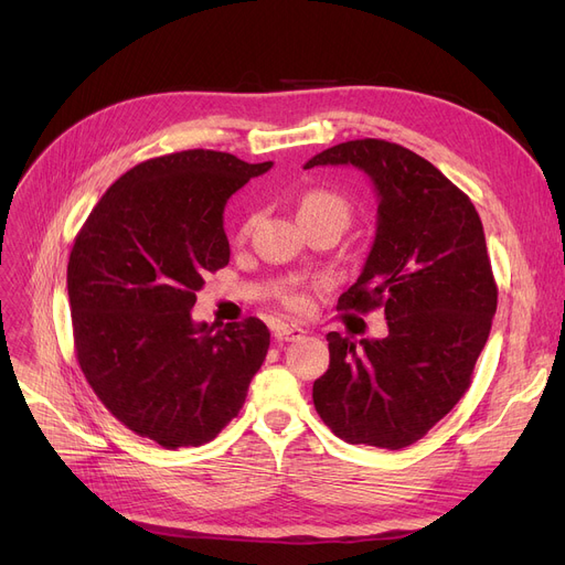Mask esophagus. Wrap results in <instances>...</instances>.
I'll list each match as a JSON object with an SVG mask.
<instances>
[{"label": "esophagus", "mask_w": 565, "mask_h": 565, "mask_svg": "<svg viewBox=\"0 0 565 565\" xmlns=\"http://www.w3.org/2000/svg\"><path fill=\"white\" fill-rule=\"evenodd\" d=\"M307 332L302 328H295V324H281V328L275 332V339L279 343H286V341H300Z\"/></svg>", "instance_id": "1"}]
</instances>
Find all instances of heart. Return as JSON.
Listing matches in <instances>:
<instances>
[{"label": "heart", "mask_w": 565, "mask_h": 565, "mask_svg": "<svg viewBox=\"0 0 565 565\" xmlns=\"http://www.w3.org/2000/svg\"><path fill=\"white\" fill-rule=\"evenodd\" d=\"M305 215H341L348 220V205L343 199H339L337 194L332 192H322V190H316V192H309L302 203H300V217ZM252 228V222H245L241 226V233H237V237H247ZM281 302L295 311V313H307L309 307H311V300L309 295L305 290H288L281 295Z\"/></svg>", "instance_id": "1"}]
</instances>
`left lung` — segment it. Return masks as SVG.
<instances>
[{"label":"left lung","mask_w":565,"mask_h":565,"mask_svg":"<svg viewBox=\"0 0 565 565\" xmlns=\"http://www.w3.org/2000/svg\"><path fill=\"white\" fill-rule=\"evenodd\" d=\"M354 167L377 194L375 241L341 311L382 307L390 334L330 332V369L313 405L350 444L398 451L422 439L469 390L497 311V284L477 207L409 148L354 139L305 169Z\"/></svg>","instance_id":"8db88e82"}]
</instances>
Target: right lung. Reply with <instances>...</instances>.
<instances>
[{
  "label": "right lung",
  "instance_id": "add662e5",
  "mask_svg": "<svg viewBox=\"0 0 565 565\" xmlns=\"http://www.w3.org/2000/svg\"><path fill=\"white\" fill-rule=\"evenodd\" d=\"M273 162L222 151L146 160L103 194L68 260L79 369L103 405L164 449L201 447L241 412L270 332L258 318L192 320L228 265L224 205Z\"/></svg>",
  "mask_w": 565,
  "mask_h": 565
}]
</instances>
